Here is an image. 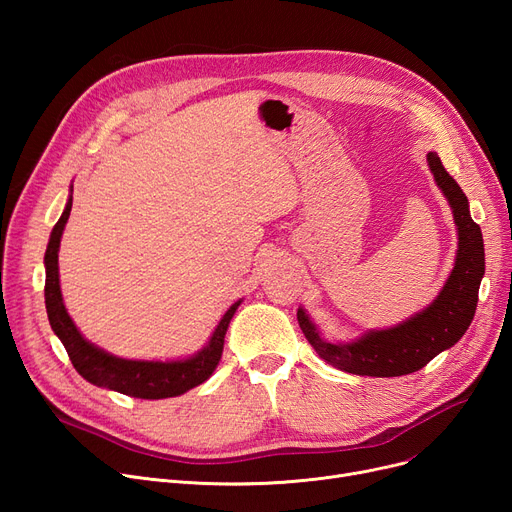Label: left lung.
I'll return each mask as SVG.
<instances>
[{"instance_id":"8db88e82","label":"left lung","mask_w":512,"mask_h":512,"mask_svg":"<svg viewBox=\"0 0 512 512\" xmlns=\"http://www.w3.org/2000/svg\"><path fill=\"white\" fill-rule=\"evenodd\" d=\"M427 164L452 207L454 224L459 230L454 267L436 301L394 328L371 330L346 344L321 338L307 313L303 309L297 311L299 326L315 353L342 371L371 378H396L419 371L459 342L471 326L479 284L486 274L481 228L471 220L463 188L444 170L438 153H427Z\"/></svg>"}]
</instances>
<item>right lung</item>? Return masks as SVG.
I'll return each instance as SVG.
<instances>
[{
  "instance_id": "1",
  "label": "right lung",
  "mask_w": 512,
  "mask_h": 512,
  "mask_svg": "<svg viewBox=\"0 0 512 512\" xmlns=\"http://www.w3.org/2000/svg\"><path fill=\"white\" fill-rule=\"evenodd\" d=\"M72 209V195L66 203V209L58 224L53 226L49 245L45 251V307L47 317L53 334H56L66 353L74 365V369L83 375V378L99 388H110L126 396L145 398V400H159L180 396L191 388L209 380V375L218 367L224 351V336L230 326V319L236 313L240 301H236L222 317V321L215 328L213 336L209 338L207 346L193 357L182 361H130L120 359L103 348L91 344L83 338L70 319L64 303H62V290H60V276H58V251H60V238L64 226L68 222V215Z\"/></svg>"
}]
</instances>
